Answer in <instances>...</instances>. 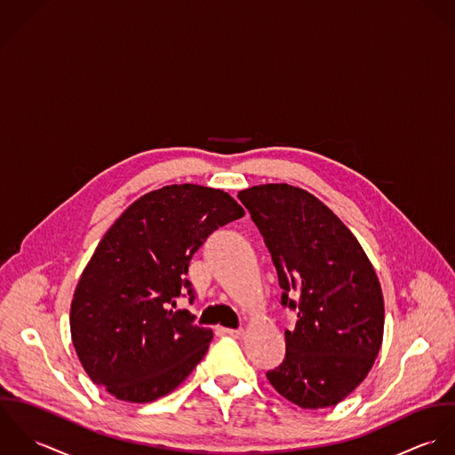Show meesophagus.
<instances>
[{
  "instance_id": "34e87169",
  "label": "esophagus",
  "mask_w": 455,
  "mask_h": 455,
  "mask_svg": "<svg viewBox=\"0 0 455 455\" xmlns=\"http://www.w3.org/2000/svg\"><path fill=\"white\" fill-rule=\"evenodd\" d=\"M225 334H228L232 338H243L244 331L243 329H225Z\"/></svg>"
}]
</instances>
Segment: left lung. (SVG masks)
I'll list each match as a JSON object with an SVG mask.
<instances>
[{"label":"left lung","mask_w":455,"mask_h":455,"mask_svg":"<svg viewBox=\"0 0 455 455\" xmlns=\"http://www.w3.org/2000/svg\"><path fill=\"white\" fill-rule=\"evenodd\" d=\"M277 271L281 304L297 313L286 354L267 378L304 410L354 392L378 357L383 295L363 246L315 195L284 182L239 191Z\"/></svg>","instance_id":"left-lung-1"}]
</instances>
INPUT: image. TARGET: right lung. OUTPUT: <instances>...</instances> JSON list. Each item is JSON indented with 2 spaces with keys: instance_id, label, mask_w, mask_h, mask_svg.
Returning a JSON list of instances; mask_svg holds the SVG:
<instances>
[{
  "instance_id": "add662e5",
  "label": "right lung",
  "mask_w": 455,
  "mask_h": 455,
  "mask_svg": "<svg viewBox=\"0 0 455 455\" xmlns=\"http://www.w3.org/2000/svg\"><path fill=\"white\" fill-rule=\"evenodd\" d=\"M244 209L223 189L171 184L135 200L92 253L70 307L77 357L92 381L119 401L167 395L200 363L212 331L176 300L191 257Z\"/></svg>"
}]
</instances>
